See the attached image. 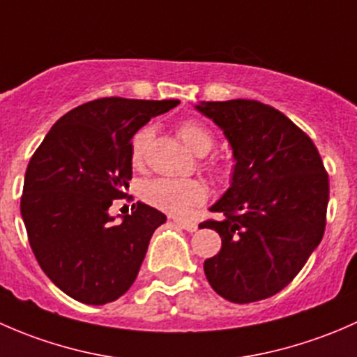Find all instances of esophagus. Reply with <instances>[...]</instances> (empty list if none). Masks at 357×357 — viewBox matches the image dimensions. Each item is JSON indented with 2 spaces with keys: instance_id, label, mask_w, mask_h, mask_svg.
<instances>
[{
  "instance_id": "1",
  "label": "esophagus",
  "mask_w": 357,
  "mask_h": 357,
  "mask_svg": "<svg viewBox=\"0 0 357 357\" xmlns=\"http://www.w3.org/2000/svg\"><path fill=\"white\" fill-rule=\"evenodd\" d=\"M174 222H176V225L179 226V228L186 229V231H190V233L197 231V228H199V226H197V222H192V221H183V219H174Z\"/></svg>"
}]
</instances>
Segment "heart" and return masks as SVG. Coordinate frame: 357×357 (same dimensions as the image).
Listing matches in <instances>:
<instances>
[{
  "mask_svg": "<svg viewBox=\"0 0 357 357\" xmlns=\"http://www.w3.org/2000/svg\"><path fill=\"white\" fill-rule=\"evenodd\" d=\"M152 135V128L145 126L132 136L131 146H129L132 167H142L145 162L146 149H149ZM178 135L185 142V145L199 155H204L214 146V136L199 121H192V119L183 121L178 126ZM208 169L215 178H225L228 172L226 164L219 158L208 162ZM142 197L146 204L158 211L167 212L171 215H185L195 205L204 204L207 199V188L204 186V183L197 181V179L153 178L143 183Z\"/></svg>",
  "mask_w": 357,
  "mask_h": 357,
  "instance_id": "b5f03b06",
  "label": "heart"
}]
</instances>
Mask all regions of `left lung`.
I'll return each mask as SVG.
<instances>
[{"instance_id": "left-lung-1", "label": "left lung", "mask_w": 357, "mask_h": 357, "mask_svg": "<svg viewBox=\"0 0 357 357\" xmlns=\"http://www.w3.org/2000/svg\"><path fill=\"white\" fill-rule=\"evenodd\" d=\"M231 143L235 172L228 192L207 219L222 240L204 262L215 294L235 304L273 297L298 275L319 245L330 199L312 139L282 112L255 100L197 105Z\"/></svg>"}]
</instances>
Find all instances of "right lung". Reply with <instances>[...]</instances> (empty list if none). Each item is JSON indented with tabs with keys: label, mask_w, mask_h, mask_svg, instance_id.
<instances>
[{
	"label": "right lung",
	"mask_w": 357,
	"mask_h": 357,
	"mask_svg": "<svg viewBox=\"0 0 357 357\" xmlns=\"http://www.w3.org/2000/svg\"><path fill=\"white\" fill-rule=\"evenodd\" d=\"M178 103L119 96L82 103L55 122L29 160L20 199L29 243L68 297L102 305L135 283L165 215L138 202L114 222L109 207L128 195L135 132Z\"/></svg>",
	"instance_id": "right-lung-1"
}]
</instances>
